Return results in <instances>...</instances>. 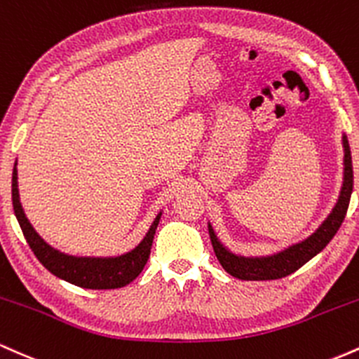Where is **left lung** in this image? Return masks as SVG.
Here are the masks:
<instances>
[{
	"label": "left lung",
	"instance_id": "obj_1",
	"mask_svg": "<svg viewBox=\"0 0 359 359\" xmlns=\"http://www.w3.org/2000/svg\"><path fill=\"white\" fill-rule=\"evenodd\" d=\"M341 144L344 156H342V184L339 195H337L336 203H334L329 215L305 239L290 244L287 248L280 249V251L271 252V255L245 256L229 249L220 241V237L217 236L215 229L208 220V233H210L213 251H215L217 259L220 261V264L229 275L245 281L278 280V278L295 273L297 269L309 263L313 256L319 255L322 249L331 243L332 237L339 231L342 220H344L349 198H351L353 193L351 151H349V142L346 134L341 135Z\"/></svg>",
	"mask_w": 359,
	"mask_h": 359
}]
</instances>
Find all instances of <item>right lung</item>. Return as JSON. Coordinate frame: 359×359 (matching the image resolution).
<instances>
[{"label": "right lung", "instance_id": "obj_1", "mask_svg": "<svg viewBox=\"0 0 359 359\" xmlns=\"http://www.w3.org/2000/svg\"><path fill=\"white\" fill-rule=\"evenodd\" d=\"M11 200H13L15 217L22 227L23 236L40 263L60 280L90 290L122 288L140 275V271L146 266L149 255H151L156 229H158L161 215H163V210H159L156 219L149 225L146 236L130 251L114 256H76L67 255V252H62L60 249L50 245L27 219L22 203H20L17 161H15L13 176H11Z\"/></svg>", "mask_w": 359, "mask_h": 359}]
</instances>
